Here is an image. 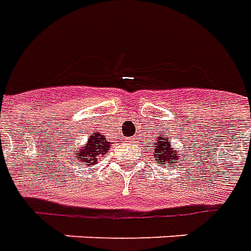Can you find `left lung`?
<instances>
[{"label": "left lung", "mask_w": 251, "mask_h": 251, "mask_svg": "<svg viewBox=\"0 0 251 251\" xmlns=\"http://www.w3.org/2000/svg\"><path fill=\"white\" fill-rule=\"evenodd\" d=\"M152 145V149H154V159L159 162L161 165H173V169L177 166V163L181 159V154H179V150H174L173 142L169 140L168 135H159V136H155V140L154 142H150ZM189 150V149H188ZM184 151H186V149H184Z\"/></svg>", "instance_id": "obj_1"}]
</instances>
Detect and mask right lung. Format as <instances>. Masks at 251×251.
<instances>
[{"label": "right lung", "instance_id": "obj_1", "mask_svg": "<svg viewBox=\"0 0 251 251\" xmlns=\"http://www.w3.org/2000/svg\"><path fill=\"white\" fill-rule=\"evenodd\" d=\"M109 149H111L109 142L105 139L104 135L93 134L88 139L86 145L78 147L77 150H72L70 154L83 165H94V163H97L99 159L105 157Z\"/></svg>", "mask_w": 251, "mask_h": 251}]
</instances>
